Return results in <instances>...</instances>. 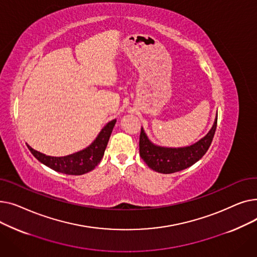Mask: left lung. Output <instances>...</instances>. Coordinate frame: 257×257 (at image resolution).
Masks as SVG:
<instances>
[{"label":"left lung","instance_id":"obj_1","mask_svg":"<svg viewBox=\"0 0 257 257\" xmlns=\"http://www.w3.org/2000/svg\"><path fill=\"white\" fill-rule=\"evenodd\" d=\"M217 121L218 113L215 115L211 129L204 138L191 146L181 148H168L153 144L142 127L140 155L148 167L155 172L171 174L182 171L196 164L207 152L217 129Z\"/></svg>","mask_w":257,"mask_h":257}]
</instances>
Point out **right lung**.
Wrapping results in <instances>:
<instances>
[{"label": "right lung", "instance_id": "1", "mask_svg": "<svg viewBox=\"0 0 257 257\" xmlns=\"http://www.w3.org/2000/svg\"><path fill=\"white\" fill-rule=\"evenodd\" d=\"M115 121L116 119H112L107 123L100 131L96 140L85 149L66 156H48L32 149L29 145H27V147L38 161L54 171L66 175H83L92 171L100 164Z\"/></svg>", "mask_w": 257, "mask_h": 257}]
</instances>
